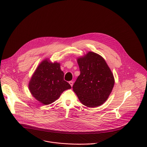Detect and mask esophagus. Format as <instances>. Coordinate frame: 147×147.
Returning <instances> with one entry per match:
<instances>
[{"mask_svg": "<svg viewBox=\"0 0 147 147\" xmlns=\"http://www.w3.org/2000/svg\"><path fill=\"white\" fill-rule=\"evenodd\" d=\"M69 84H70V85L71 86V87H72L73 85V81H70Z\"/></svg>", "mask_w": 147, "mask_h": 147, "instance_id": "34e87169", "label": "esophagus"}]
</instances>
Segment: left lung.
<instances>
[{
    "instance_id": "1",
    "label": "left lung",
    "mask_w": 147,
    "mask_h": 147,
    "mask_svg": "<svg viewBox=\"0 0 147 147\" xmlns=\"http://www.w3.org/2000/svg\"><path fill=\"white\" fill-rule=\"evenodd\" d=\"M80 74L73 86L82 104L89 108L99 107L108 99L115 84L113 74L99 55L88 52L77 58Z\"/></svg>"
}]
</instances>
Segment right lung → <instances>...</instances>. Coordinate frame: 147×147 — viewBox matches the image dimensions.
Wrapping results in <instances>:
<instances>
[{
	"label": "right lung",
	"mask_w": 147,
	"mask_h": 147,
	"mask_svg": "<svg viewBox=\"0 0 147 147\" xmlns=\"http://www.w3.org/2000/svg\"><path fill=\"white\" fill-rule=\"evenodd\" d=\"M31 95L40 103L49 105L57 100L71 86L64 80L60 63L44 59L36 67L28 84Z\"/></svg>",
	"instance_id": "right-lung-1"
}]
</instances>
